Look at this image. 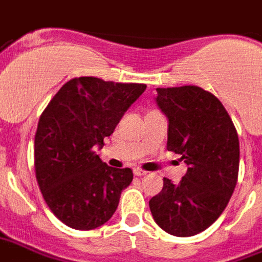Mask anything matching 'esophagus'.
Segmentation results:
<instances>
[{
	"instance_id": "1",
	"label": "esophagus",
	"mask_w": 262,
	"mask_h": 262,
	"mask_svg": "<svg viewBox=\"0 0 262 262\" xmlns=\"http://www.w3.org/2000/svg\"><path fill=\"white\" fill-rule=\"evenodd\" d=\"M134 174L138 176V177H142V176H146V171L142 170V169H138V167H135V169H134Z\"/></svg>"
}]
</instances>
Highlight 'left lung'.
Returning <instances> with one entry per match:
<instances>
[{"mask_svg":"<svg viewBox=\"0 0 262 262\" xmlns=\"http://www.w3.org/2000/svg\"><path fill=\"white\" fill-rule=\"evenodd\" d=\"M156 103L169 120L167 150L188 166L179 184L163 179L150 198L155 222L165 232L188 237L221 216L237 183V131L216 96L200 86L158 88Z\"/></svg>","mask_w":262,"mask_h":262,"instance_id":"obj_1","label":"left lung"}]
</instances>
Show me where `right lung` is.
<instances>
[{"mask_svg": "<svg viewBox=\"0 0 262 262\" xmlns=\"http://www.w3.org/2000/svg\"><path fill=\"white\" fill-rule=\"evenodd\" d=\"M145 89L144 83L74 78L41 113L34 135L36 179L46 204L67 226L92 230L117 209L133 170L110 167L95 148H102Z\"/></svg>", "mask_w": 262, "mask_h": 262, "instance_id": "right-lung-1", "label": "right lung"}]
</instances>
